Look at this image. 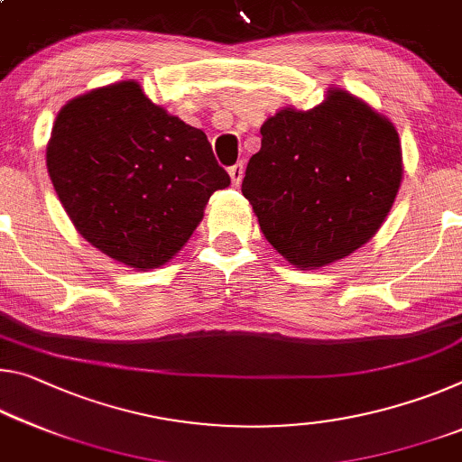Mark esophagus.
<instances>
[{"mask_svg": "<svg viewBox=\"0 0 462 462\" xmlns=\"http://www.w3.org/2000/svg\"><path fill=\"white\" fill-rule=\"evenodd\" d=\"M228 174H230V179H232V185H234V187H238V185H240V180H243V174H245V166H243V162H238V164L230 166V168H228Z\"/></svg>", "mask_w": 462, "mask_h": 462, "instance_id": "1", "label": "esophagus"}]
</instances>
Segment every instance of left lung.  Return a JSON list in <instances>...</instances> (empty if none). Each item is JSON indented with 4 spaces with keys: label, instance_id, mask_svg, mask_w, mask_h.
Listing matches in <instances>:
<instances>
[{
    "label": "left lung",
    "instance_id": "8db88e82",
    "mask_svg": "<svg viewBox=\"0 0 462 462\" xmlns=\"http://www.w3.org/2000/svg\"><path fill=\"white\" fill-rule=\"evenodd\" d=\"M402 179L399 134L364 100L333 88L310 111L263 123L243 195L291 265L325 267L374 236Z\"/></svg>",
    "mask_w": 462,
    "mask_h": 462
}]
</instances>
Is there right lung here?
Listing matches in <instances>:
<instances>
[{
  "instance_id": "1",
  "label": "right lung",
  "mask_w": 462,
  "mask_h": 462,
  "mask_svg": "<svg viewBox=\"0 0 462 462\" xmlns=\"http://www.w3.org/2000/svg\"><path fill=\"white\" fill-rule=\"evenodd\" d=\"M47 171L82 236L134 269H156L230 185L208 135L119 82L69 100L47 145Z\"/></svg>"
}]
</instances>
